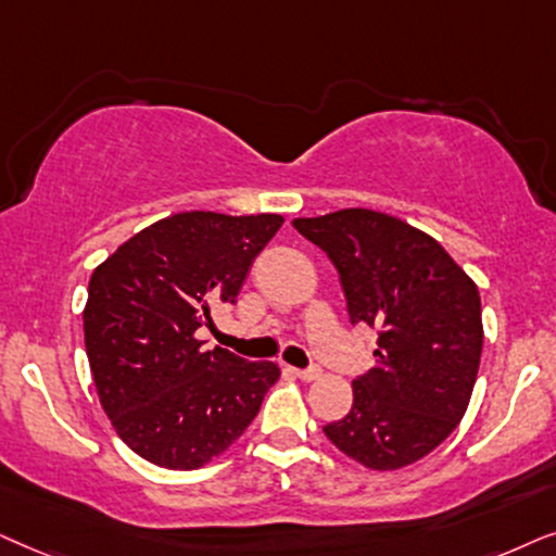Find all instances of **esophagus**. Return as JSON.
Instances as JSON below:
<instances>
[{
    "label": "esophagus",
    "instance_id": "34e87169",
    "mask_svg": "<svg viewBox=\"0 0 556 556\" xmlns=\"http://www.w3.org/2000/svg\"><path fill=\"white\" fill-rule=\"evenodd\" d=\"M292 374L298 376L300 381H315V379H320V368H317V366H313V368H294Z\"/></svg>",
    "mask_w": 556,
    "mask_h": 556
}]
</instances>
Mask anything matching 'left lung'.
<instances>
[{"label": "left lung", "instance_id": "left-lung-1", "mask_svg": "<svg viewBox=\"0 0 556 556\" xmlns=\"http://www.w3.org/2000/svg\"><path fill=\"white\" fill-rule=\"evenodd\" d=\"M292 226L340 274L351 323L379 330L353 406L323 427L340 453L396 470L432 453L468 409L483 351L480 294L432 236L387 213L343 208Z\"/></svg>", "mask_w": 556, "mask_h": 556}]
</instances>
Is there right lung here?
Here are the masks:
<instances>
[{"label":"right lung","mask_w":556,"mask_h":556,"mask_svg":"<svg viewBox=\"0 0 556 556\" xmlns=\"http://www.w3.org/2000/svg\"><path fill=\"white\" fill-rule=\"evenodd\" d=\"M282 216L190 211L122 243L88 282L86 353L103 412L139 457L195 470L231 447L279 379L195 338L211 307L236 302Z\"/></svg>","instance_id":"right-lung-1"}]
</instances>
